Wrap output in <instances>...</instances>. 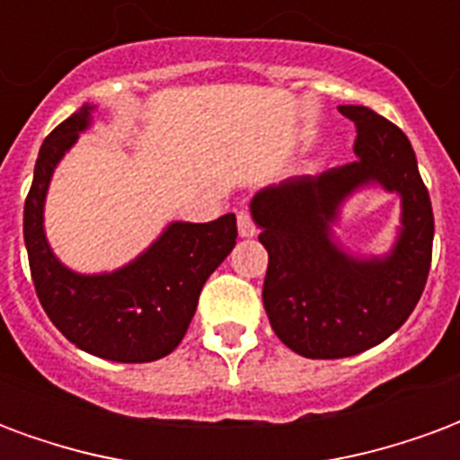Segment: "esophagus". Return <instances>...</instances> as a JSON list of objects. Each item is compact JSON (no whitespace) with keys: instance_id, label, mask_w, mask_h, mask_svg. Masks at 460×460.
<instances>
[{"instance_id":"34e87169","label":"esophagus","mask_w":460,"mask_h":460,"mask_svg":"<svg viewBox=\"0 0 460 460\" xmlns=\"http://www.w3.org/2000/svg\"><path fill=\"white\" fill-rule=\"evenodd\" d=\"M237 233H240V237H252L257 233L255 220H252V215L245 208L237 213Z\"/></svg>"}]
</instances>
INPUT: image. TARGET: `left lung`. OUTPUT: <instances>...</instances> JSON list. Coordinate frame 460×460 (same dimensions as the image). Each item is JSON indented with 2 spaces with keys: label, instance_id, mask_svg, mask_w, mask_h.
<instances>
[{
  "label": "left lung",
  "instance_id": "obj_1",
  "mask_svg": "<svg viewBox=\"0 0 460 460\" xmlns=\"http://www.w3.org/2000/svg\"><path fill=\"white\" fill-rule=\"evenodd\" d=\"M340 113L357 126V161L265 188L250 205L267 250V317L282 344L307 359L354 357L392 337L431 270V198L406 133L367 106ZM367 182L402 195V235L386 261H357L328 237L341 200Z\"/></svg>",
  "mask_w": 460,
  "mask_h": 460
}]
</instances>
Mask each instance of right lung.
<instances>
[{"label": "right lung", "instance_id": "right-lung-1", "mask_svg": "<svg viewBox=\"0 0 460 460\" xmlns=\"http://www.w3.org/2000/svg\"><path fill=\"white\" fill-rule=\"evenodd\" d=\"M91 106L68 116L41 143L24 203V243L41 307L79 349L123 364L155 361L183 341L205 279L235 247V215L172 223L131 265L111 275H76L44 237V198L61 155L89 126Z\"/></svg>", "mask_w": 460, "mask_h": 460}]
</instances>
